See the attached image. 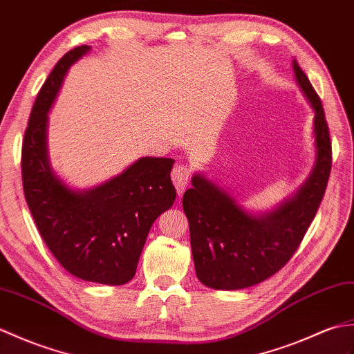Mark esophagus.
<instances>
[{
    "label": "esophagus",
    "instance_id": "1",
    "mask_svg": "<svg viewBox=\"0 0 354 354\" xmlns=\"http://www.w3.org/2000/svg\"><path fill=\"white\" fill-rule=\"evenodd\" d=\"M191 176H192L191 168L185 167V165H176V167L172 168L171 178H172V183H174L178 195H182L183 191L186 189V186L189 185Z\"/></svg>",
    "mask_w": 354,
    "mask_h": 354
}]
</instances>
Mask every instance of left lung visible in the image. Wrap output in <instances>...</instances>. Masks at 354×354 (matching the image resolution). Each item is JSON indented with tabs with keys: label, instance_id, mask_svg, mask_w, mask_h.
Instances as JSON below:
<instances>
[{
	"label": "left lung",
	"instance_id": "8db88e82",
	"mask_svg": "<svg viewBox=\"0 0 354 354\" xmlns=\"http://www.w3.org/2000/svg\"><path fill=\"white\" fill-rule=\"evenodd\" d=\"M295 78L315 111L317 163L292 198L262 216L243 212L229 194L200 174L183 195L197 277L214 289L261 283L290 261L324 197L332 169V142L324 109L308 75L294 60Z\"/></svg>",
	"mask_w": 354,
	"mask_h": 354
}]
</instances>
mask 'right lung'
I'll return each mask as SVG.
<instances>
[{"mask_svg":"<svg viewBox=\"0 0 354 354\" xmlns=\"http://www.w3.org/2000/svg\"><path fill=\"white\" fill-rule=\"evenodd\" d=\"M91 50L75 46L62 57L39 91L22 140V187L46 247L73 276L103 285H124L138 262L156 218L176 200L174 160L142 157L95 189L75 192L50 168L46 113L69 66Z\"/></svg>","mask_w":354,"mask_h":354,"instance_id":"obj_1","label":"right lung"}]
</instances>
